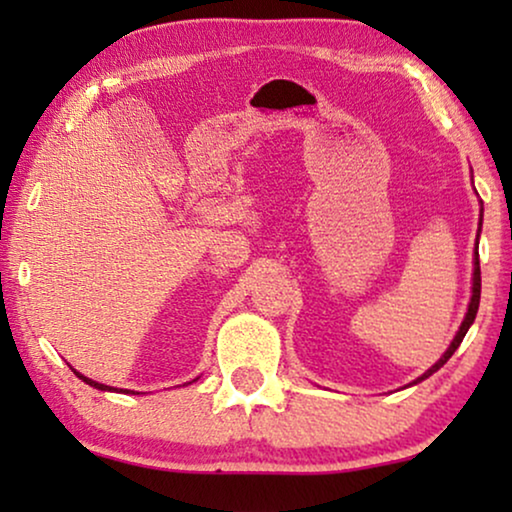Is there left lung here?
I'll return each instance as SVG.
<instances>
[{"label": "left lung", "instance_id": "left-lung-1", "mask_svg": "<svg viewBox=\"0 0 512 512\" xmlns=\"http://www.w3.org/2000/svg\"><path fill=\"white\" fill-rule=\"evenodd\" d=\"M480 223H482V216H480ZM478 305H480V258H478V247H475V268H473V296H471V303H468V312H466V319L461 321V328H459V333L454 335V340H452V345L447 347V352L440 356V361L436 363V366H431L429 370H426V373L422 375V377H417L415 382L412 384H417V382H422V380H426V377L429 375H433L436 373L438 368H443L447 361H450V356L457 352V347L461 345V340H464V335L468 333V328H471V324L475 321V314H478Z\"/></svg>", "mask_w": 512, "mask_h": 512}]
</instances>
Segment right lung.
<instances>
[{
	"label": "right lung",
	"instance_id": "1",
	"mask_svg": "<svg viewBox=\"0 0 512 512\" xmlns=\"http://www.w3.org/2000/svg\"><path fill=\"white\" fill-rule=\"evenodd\" d=\"M72 370H74V368H72ZM74 373H76V370H74ZM76 377H81L83 382L90 384V387H95V389H102V391H116L114 387H107V384H100V382H93V380H88V377H83L81 373H76Z\"/></svg>",
	"mask_w": 512,
	"mask_h": 512
}]
</instances>
